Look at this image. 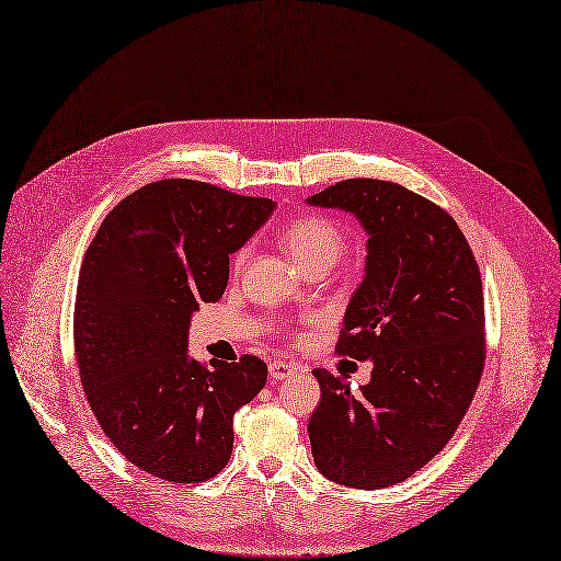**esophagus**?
Wrapping results in <instances>:
<instances>
[{
	"label": "esophagus",
	"mask_w": 561,
	"mask_h": 561,
	"mask_svg": "<svg viewBox=\"0 0 561 561\" xmlns=\"http://www.w3.org/2000/svg\"><path fill=\"white\" fill-rule=\"evenodd\" d=\"M300 367L296 362H282V359H275L271 367H267V371H271V378L273 380H284V378H290V374H296Z\"/></svg>",
	"instance_id": "obj_1"
}]
</instances>
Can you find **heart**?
I'll return each instance as SVG.
<instances>
[{
  "instance_id": "heart-1",
  "label": "heart",
  "mask_w": 561,
  "mask_h": 561,
  "mask_svg": "<svg viewBox=\"0 0 561 561\" xmlns=\"http://www.w3.org/2000/svg\"><path fill=\"white\" fill-rule=\"evenodd\" d=\"M282 245L294 256L302 271L313 267H330L346 248V236L332 220L323 215H300L282 229ZM248 259V250H240L233 259L236 265H242Z\"/></svg>"
}]
</instances>
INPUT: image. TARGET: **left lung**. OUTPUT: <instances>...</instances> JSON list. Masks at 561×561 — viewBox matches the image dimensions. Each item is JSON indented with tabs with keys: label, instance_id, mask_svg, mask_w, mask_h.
Returning <instances> with one entry per match:
<instances>
[{
	"label": "left lung",
	"instance_id": "8db88e82",
	"mask_svg": "<svg viewBox=\"0 0 561 561\" xmlns=\"http://www.w3.org/2000/svg\"><path fill=\"white\" fill-rule=\"evenodd\" d=\"M307 202L353 213L369 233L336 353L374 362L359 394L313 369V462L351 489H385L443 451L472 403L485 364L479 265L454 217L399 183L348 179Z\"/></svg>",
	"mask_w": 561,
	"mask_h": 561
}]
</instances>
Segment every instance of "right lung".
Returning <instances> with one entry per match:
<instances>
[{
  "label": "right lung",
  "instance_id": "obj_1",
  "mask_svg": "<svg viewBox=\"0 0 561 561\" xmlns=\"http://www.w3.org/2000/svg\"><path fill=\"white\" fill-rule=\"evenodd\" d=\"M273 199L190 179L139 187L114 206L84 254L72 339L89 408L128 462L202 483L233 449V415L267 380L265 362L187 355L199 302L220 300L229 254L271 217Z\"/></svg>",
  "mask_w": 561,
  "mask_h": 561
}]
</instances>
